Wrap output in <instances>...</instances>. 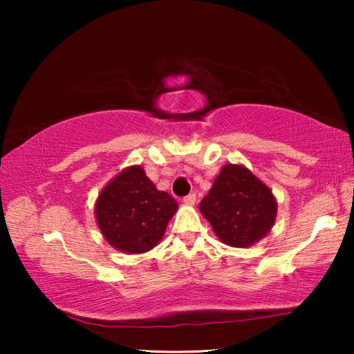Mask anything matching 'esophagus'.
Instances as JSON below:
<instances>
[{
    "instance_id": "1",
    "label": "esophagus",
    "mask_w": 354,
    "mask_h": 354,
    "mask_svg": "<svg viewBox=\"0 0 354 354\" xmlns=\"http://www.w3.org/2000/svg\"><path fill=\"white\" fill-rule=\"evenodd\" d=\"M184 205H189V206H194L195 201H196V195L195 194H189L187 196H184Z\"/></svg>"
}]
</instances>
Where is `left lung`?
Returning a JSON list of instances; mask_svg holds the SVG:
<instances>
[{"mask_svg":"<svg viewBox=\"0 0 354 354\" xmlns=\"http://www.w3.org/2000/svg\"><path fill=\"white\" fill-rule=\"evenodd\" d=\"M200 211L221 242L247 248L268 234L278 206L272 190L247 167L226 164L201 200Z\"/></svg>","mask_w":354,"mask_h":354,"instance_id":"1","label":"left lung"}]
</instances>
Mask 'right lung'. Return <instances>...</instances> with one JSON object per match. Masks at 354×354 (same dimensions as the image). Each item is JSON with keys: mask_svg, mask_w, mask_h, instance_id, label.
<instances>
[{"mask_svg": "<svg viewBox=\"0 0 354 354\" xmlns=\"http://www.w3.org/2000/svg\"><path fill=\"white\" fill-rule=\"evenodd\" d=\"M176 200L156 189L140 165L128 167L101 190L95 217L107 243L123 253H145L164 237Z\"/></svg>", "mask_w": 354, "mask_h": 354, "instance_id": "right-lung-1", "label": "right lung"}]
</instances>
